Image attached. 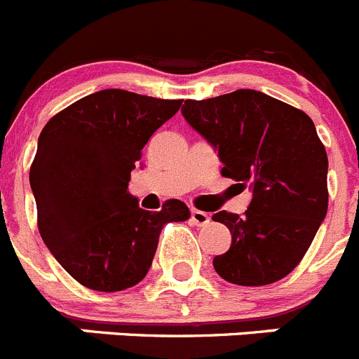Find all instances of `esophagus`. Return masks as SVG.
Instances as JSON below:
<instances>
[{
  "mask_svg": "<svg viewBox=\"0 0 359 359\" xmlns=\"http://www.w3.org/2000/svg\"><path fill=\"white\" fill-rule=\"evenodd\" d=\"M209 215L203 211H198V209H191V222L198 227H203V225L209 224Z\"/></svg>",
  "mask_w": 359,
  "mask_h": 359,
  "instance_id": "1",
  "label": "esophagus"
}]
</instances>
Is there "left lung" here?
<instances>
[{
  "mask_svg": "<svg viewBox=\"0 0 359 359\" xmlns=\"http://www.w3.org/2000/svg\"><path fill=\"white\" fill-rule=\"evenodd\" d=\"M182 116L218 150L222 175L252 193L243 216H212L232 236L212 266L240 286L277 283L302 261L327 212V154L311 118L252 89L186 100Z\"/></svg>",
  "mask_w": 359,
  "mask_h": 359,
  "instance_id": "obj_1",
  "label": "left lung"
}]
</instances>
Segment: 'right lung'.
<instances>
[{"label": "right lung", "mask_w": 359, "mask_h": 359, "mask_svg": "<svg viewBox=\"0 0 359 359\" xmlns=\"http://www.w3.org/2000/svg\"><path fill=\"white\" fill-rule=\"evenodd\" d=\"M180 105L182 100L103 89L57 112L39 135L30 166L39 232L86 288L135 286L150 270L164 225L191 216L177 198L144 211L128 193L143 147Z\"/></svg>", "instance_id": "add662e5"}]
</instances>
